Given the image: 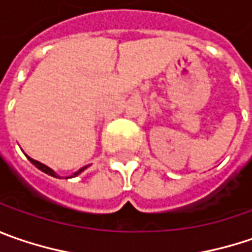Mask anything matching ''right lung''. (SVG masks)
Masks as SVG:
<instances>
[{
  "instance_id": "obj_1",
  "label": "right lung",
  "mask_w": 252,
  "mask_h": 252,
  "mask_svg": "<svg viewBox=\"0 0 252 252\" xmlns=\"http://www.w3.org/2000/svg\"><path fill=\"white\" fill-rule=\"evenodd\" d=\"M27 157H28V155H27ZM28 159H29V160H31V162H32V163H33V165H35V166H36V168H38L39 170H42V172L48 173V175H50V176H53V178H59V176H58V173H56V172H55V170H53V169H50L49 166H46V165L40 163V162H38V160H35V159H32V158H31V157H28ZM86 168H87V166H84V168H82V169H79V170H77V172H76V173H73L70 178H73V176H77V175H79V173H82L83 170L86 169Z\"/></svg>"
}]
</instances>
